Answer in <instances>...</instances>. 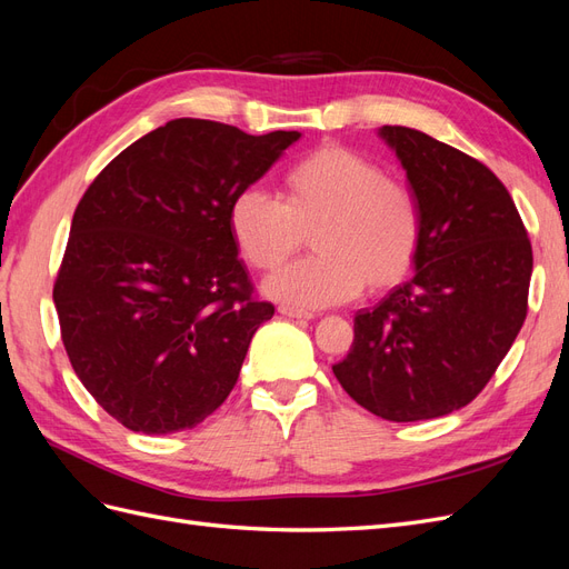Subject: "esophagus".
I'll use <instances>...</instances> for the list:
<instances>
[{"instance_id": "obj_1", "label": "esophagus", "mask_w": 569, "mask_h": 569, "mask_svg": "<svg viewBox=\"0 0 569 569\" xmlns=\"http://www.w3.org/2000/svg\"><path fill=\"white\" fill-rule=\"evenodd\" d=\"M280 313L284 318H297V320H313L316 313L303 311V308H295V306H280Z\"/></svg>"}]
</instances>
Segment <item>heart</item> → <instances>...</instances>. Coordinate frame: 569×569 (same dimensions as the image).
<instances>
[{
  "instance_id": "obj_1",
  "label": "heart",
  "mask_w": 569,
  "mask_h": 569,
  "mask_svg": "<svg viewBox=\"0 0 569 569\" xmlns=\"http://www.w3.org/2000/svg\"><path fill=\"white\" fill-rule=\"evenodd\" d=\"M284 201L247 187L230 203V232L244 261L280 268L311 232L318 251L266 280V295L301 308L347 303L399 284L416 263L422 213L412 189L360 153L327 144L289 168Z\"/></svg>"
}]
</instances>
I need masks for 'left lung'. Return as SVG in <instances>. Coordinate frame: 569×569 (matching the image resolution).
Instances as JSON below:
<instances>
[{"label": "left lung", "instance_id": "obj_1", "mask_svg": "<svg viewBox=\"0 0 569 569\" xmlns=\"http://www.w3.org/2000/svg\"><path fill=\"white\" fill-rule=\"evenodd\" d=\"M422 213L416 274L353 318L332 366L356 403L391 422L435 420L487 387L527 318L531 244L491 170L420 130L382 126Z\"/></svg>", "mask_w": 569, "mask_h": 569}]
</instances>
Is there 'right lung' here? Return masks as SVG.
I'll return each instance as SVG.
<instances>
[{
  "label": "right lung",
  "instance_id": "1",
  "mask_svg": "<svg viewBox=\"0 0 569 569\" xmlns=\"http://www.w3.org/2000/svg\"><path fill=\"white\" fill-rule=\"evenodd\" d=\"M299 137L176 118L82 194L54 284L61 339L84 389L132 432L192 429L237 385L274 306L253 297L230 203Z\"/></svg>",
  "mask_w": 569,
  "mask_h": 569
}]
</instances>
